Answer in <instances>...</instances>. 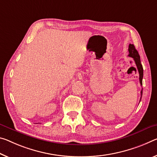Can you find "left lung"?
<instances>
[{
	"instance_id": "8db88e82",
	"label": "left lung",
	"mask_w": 157,
	"mask_h": 157,
	"mask_svg": "<svg viewBox=\"0 0 157 157\" xmlns=\"http://www.w3.org/2000/svg\"><path fill=\"white\" fill-rule=\"evenodd\" d=\"M128 56L132 57L135 61V63L136 64L137 68H138V73H139V80H140V85H143V66H142L141 62H140V55H139L138 51L136 50L135 48V46L133 45V44H129L128 45ZM141 97L140 100L142 98V95H143V89H142L140 91Z\"/></svg>"
}]
</instances>
